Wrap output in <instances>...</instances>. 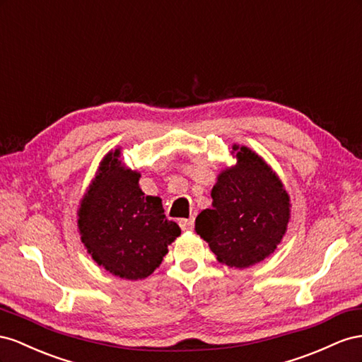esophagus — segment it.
<instances>
[{
	"mask_svg": "<svg viewBox=\"0 0 362 362\" xmlns=\"http://www.w3.org/2000/svg\"><path fill=\"white\" fill-rule=\"evenodd\" d=\"M179 226L182 230H192L194 229V218H182L179 220Z\"/></svg>",
	"mask_w": 362,
	"mask_h": 362,
	"instance_id": "esophagus-1",
	"label": "esophagus"
}]
</instances>
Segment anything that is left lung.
Here are the masks:
<instances>
[{"instance_id":"obj_1","label":"left lung","mask_w":362,"mask_h":362,"mask_svg":"<svg viewBox=\"0 0 362 362\" xmlns=\"http://www.w3.org/2000/svg\"><path fill=\"white\" fill-rule=\"evenodd\" d=\"M236 156L238 165L218 175L211 194L212 209L197 216L195 230L220 262L247 268L265 259L281 243L290 220V199L257 154L241 147Z\"/></svg>"}]
</instances>
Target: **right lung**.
Here are the masks:
<instances>
[{
	"instance_id": "right-lung-1",
	"label": "right lung",
	"mask_w": 362,
	"mask_h": 362,
	"mask_svg": "<svg viewBox=\"0 0 362 362\" xmlns=\"http://www.w3.org/2000/svg\"><path fill=\"white\" fill-rule=\"evenodd\" d=\"M109 153L78 211L81 241L98 265L122 279H146L168 253L180 227L165 218L159 197L146 195L139 174Z\"/></svg>"
}]
</instances>
